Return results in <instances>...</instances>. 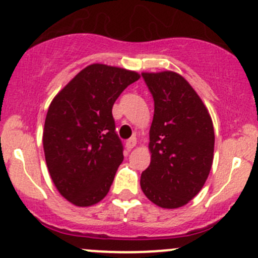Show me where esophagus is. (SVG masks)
Instances as JSON below:
<instances>
[{"mask_svg":"<svg viewBox=\"0 0 258 258\" xmlns=\"http://www.w3.org/2000/svg\"><path fill=\"white\" fill-rule=\"evenodd\" d=\"M136 144H137V140H136V137H131V139L130 140H127V142H126V148L128 151H131L132 148L135 147V146H136Z\"/></svg>","mask_w":258,"mask_h":258,"instance_id":"obj_1","label":"esophagus"}]
</instances>
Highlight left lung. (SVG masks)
<instances>
[{
  "label": "left lung",
  "instance_id": "left-lung-1",
  "mask_svg": "<svg viewBox=\"0 0 258 258\" xmlns=\"http://www.w3.org/2000/svg\"><path fill=\"white\" fill-rule=\"evenodd\" d=\"M155 101L150 166L141 188L162 209H178L202 189L210 175L215 131L209 110L192 86L172 71L144 72Z\"/></svg>",
  "mask_w": 258,
  "mask_h": 258
}]
</instances>
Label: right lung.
Wrapping results in <instances>:
<instances>
[{"label":"right lung","instance_id":"obj_1","mask_svg":"<svg viewBox=\"0 0 258 258\" xmlns=\"http://www.w3.org/2000/svg\"><path fill=\"white\" fill-rule=\"evenodd\" d=\"M140 75L93 63L80 71L52 100L43 128V151L57 191L72 205L98 204L123 161L112 106Z\"/></svg>","mask_w":258,"mask_h":258}]
</instances>
